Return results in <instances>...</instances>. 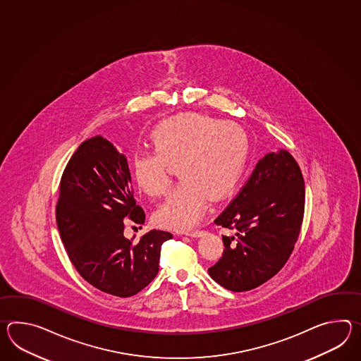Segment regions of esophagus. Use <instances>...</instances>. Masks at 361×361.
Here are the masks:
<instances>
[{
	"mask_svg": "<svg viewBox=\"0 0 361 361\" xmlns=\"http://www.w3.org/2000/svg\"><path fill=\"white\" fill-rule=\"evenodd\" d=\"M184 234L186 235H189V237H200L203 234V231H200V229H194V231H186L184 232Z\"/></svg>",
	"mask_w": 361,
	"mask_h": 361,
	"instance_id": "1",
	"label": "esophagus"
}]
</instances>
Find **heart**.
I'll list each match as a JSON object with an SVG mask.
<instances>
[{
  "mask_svg": "<svg viewBox=\"0 0 361 361\" xmlns=\"http://www.w3.org/2000/svg\"><path fill=\"white\" fill-rule=\"evenodd\" d=\"M152 152L132 157L138 189L158 198L169 189L172 169L180 183L155 212L161 226L186 229L198 223L209 198L221 200L240 183L249 158V138L233 121L185 112L161 121L150 135Z\"/></svg>",
  "mask_w": 361,
  "mask_h": 361,
  "instance_id": "heart-1",
  "label": "heart"
}]
</instances>
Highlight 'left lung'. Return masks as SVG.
Instances as JSON below:
<instances>
[{
  "mask_svg": "<svg viewBox=\"0 0 361 361\" xmlns=\"http://www.w3.org/2000/svg\"><path fill=\"white\" fill-rule=\"evenodd\" d=\"M305 178L286 150L257 161L246 184L215 223L224 252L209 276L231 291H247L280 272L297 243L305 216Z\"/></svg>",
  "mask_w": 361,
  "mask_h": 361,
  "instance_id": "obj_1",
  "label": "left lung"
}]
</instances>
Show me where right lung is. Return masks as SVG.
<instances>
[{
  "label": "right lung",
  "mask_w": 361,
  "mask_h": 361,
  "mask_svg": "<svg viewBox=\"0 0 361 361\" xmlns=\"http://www.w3.org/2000/svg\"><path fill=\"white\" fill-rule=\"evenodd\" d=\"M128 217L144 224L133 195L128 163L114 145L96 136L67 163L59 184L56 225L73 267L92 286L132 297L159 271L161 245L172 234L152 229L133 242L124 237Z\"/></svg>",
  "instance_id": "1"
}]
</instances>
